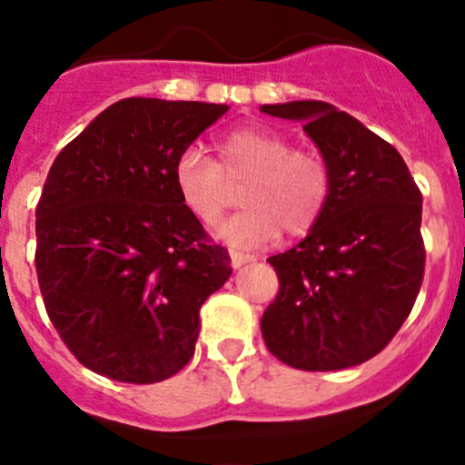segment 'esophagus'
Instances as JSON below:
<instances>
[{
	"label": "esophagus",
	"mask_w": 465,
	"mask_h": 465,
	"mask_svg": "<svg viewBox=\"0 0 465 465\" xmlns=\"http://www.w3.org/2000/svg\"><path fill=\"white\" fill-rule=\"evenodd\" d=\"M255 261V255H251V253H242V251H230V265L235 267H242V265H246V262H253Z\"/></svg>",
	"instance_id": "34e87169"
}]
</instances>
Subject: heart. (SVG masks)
Wrapping results in <instances>:
<instances>
[{"label":"heart","instance_id":"1","mask_svg":"<svg viewBox=\"0 0 465 465\" xmlns=\"http://www.w3.org/2000/svg\"><path fill=\"white\" fill-rule=\"evenodd\" d=\"M219 161L200 149H184L173 165L174 189L186 210L204 225H216L242 186L246 210L223 223L221 237L253 249L306 235L331 198V170L321 152L295 149L270 129H235L216 143Z\"/></svg>","mask_w":465,"mask_h":465}]
</instances>
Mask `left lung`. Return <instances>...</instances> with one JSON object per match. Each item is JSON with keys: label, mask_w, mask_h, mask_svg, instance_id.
I'll list each match as a JSON object with an SVG mask.
<instances>
[{"label": "left lung", "mask_w": 465, "mask_h": 465, "mask_svg": "<svg viewBox=\"0 0 465 465\" xmlns=\"http://www.w3.org/2000/svg\"><path fill=\"white\" fill-rule=\"evenodd\" d=\"M261 110L304 122L331 170L325 214L267 261L279 292L262 313V339L302 371L361 364L394 339L420 292L421 193L397 149L343 110L325 101Z\"/></svg>", "instance_id": "left-lung-1"}]
</instances>
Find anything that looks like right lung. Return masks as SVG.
<instances>
[{
	"mask_svg": "<svg viewBox=\"0 0 465 465\" xmlns=\"http://www.w3.org/2000/svg\"><path fill=\"white\" fill-rule=\"evenodd\" d=\"M228 105L122 99L59 152L36 204V276L80 364L149 385L184 369L232 274L174 189V159Z\"/></svg>",
	"mask_w": 465,
	"mask_h": 465,
	"instance_id": "add662e5",
	"label": "right lung"
}]
</instances>
